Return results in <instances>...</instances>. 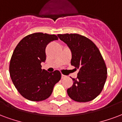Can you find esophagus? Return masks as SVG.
Instances as JSON below:
<instances>
[{"mask_svg":"<svg viewBox=\"0 0 122 122\" xmlns=\"http://www.w3.org/2000/svg\"><path fill=\"white\" fill-rule=\"evenodd\" d=\"M66 77V76H65V75H63V74L61 75V78H62V79H65Z\"/></svg>","mask_w":122,"mask_h":122,"instance_id":"esophagus-1","label":"esophagus"}]
</instances>
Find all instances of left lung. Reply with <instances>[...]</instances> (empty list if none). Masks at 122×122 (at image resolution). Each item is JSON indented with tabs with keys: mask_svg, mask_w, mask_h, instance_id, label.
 Wrapping results in <instances>:
<instances>
[{
	"mask_svg": "<svg viewBox=\"0 0 122 122\" xmlns=\"http://www.w3.org/2000/svg\"><path fill=\"white\" fill-rule=\"evenodd\" d=\"M72 52L71 65L79 70L77 78L67 89L72 100L87 102L95 99L102 91L107 79V70L102 54L94 43L77 33L58 34Z\"/></svg>",
	"mask_w": 122,
	"mask_h": 122,
	"instance_id": "1",
	"label": "left lung"
}]
</instances>
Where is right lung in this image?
<instances>
[{
    "label": "right lung",
    "instance_id": "right-lung-1",
    "mask_svg": "<svg viewBox=\"0 0 122 122\" xmlns=\"http://www.w3.org/2000/svg\"><path fill=\"white\" fill-rule=\"evenodd\" d=\"M57 39L56 35L34 33L24 37L15 47L10 74L18 92L27 100L39 102L47 99L61 79L59 70L50 73L42 69L41 65L46 60V45Z\"/></svg>",
    "mask_w": 122,
    "mask_h": 122
}]
</instances>
